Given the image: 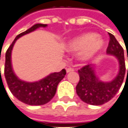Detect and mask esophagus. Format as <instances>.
<instances>
[{
	"label": "esophagus",
	"instance_id": "obj_1",
	"mask_svg": "<svg viewBox=\"0 0 128 128\" xmlns=\"http://www.w3.org/2000/svg\"><path fill=\"white\" fill-rule=\"evenodd\" d=\"M74 71V68H73L71 67L67 68H66V72H67V73H69V72H71V71Z\"/></svg>",
	"mask_w": 128,
	"mask_h": 128
}]
</instances>
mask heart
I'll use <instances>...</instances> for the list:
<instances>
[{"label": "heart", "mask_w": 128, "mask_h": 128, "mask_svg": "<svg viewBox=\"0 0 128 128\" xmlns=\"http://www.w3.org/2000/svg\"><path fill=\"white\" fill-rule=\"evenodd\" d=\"M103 40L97 34L89 33L71 40L66 45L69 51H78V56L82 61L89 60L100 50Z\"/></svg>", "instance_id": "b5f03b06"}]
</instances>
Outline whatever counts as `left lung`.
<instances>
[{"instance_id":"1","label":"left lung","mask_w":128,"mask_h":128,"mask_svg":"<svg viewBox=\"0 0 128 128\" xmlns=\"http://www.w3.org/2000/svg\"><path fill=\"white\" fill-rule=\"evenodd\" d=\"M108 35L110 39L106 53L115 56L118 61L119 72L117 76L110 82H103L95 74L92 64L84 66L78 71L80 80L76 88V93L81 100L91 105H102L111 100L122 86L126 74L123 49L114 35L110 33Z\"/></svg>"}]
</instances>
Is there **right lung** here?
Returning a JSON list of instances; mask_svg holds the SVG:
<instances>
[{"label":"right lung","mask_w":128,"mask_h":128,"mask_svg":"<svg viewBox=\"0 0 128 128\" xmlns=\"http://www.w3.org/2000/svg\"><path fill=\"white\" fill-rule=\"evenodd\" d=\"M46 26L47 24H36L16 36L6 53L4 74L8 88L17 100L28 105L38 106L49 102L56 93L59 82L64 78L66 74V70L63 68L60 72L50 74L39 81L28 82L18 78L13 71L11 64V52L16 40L38 28Z\"/></svg>","instance_id":"right-lung-1"}]
</instances>
